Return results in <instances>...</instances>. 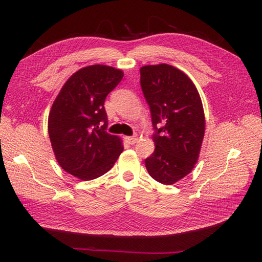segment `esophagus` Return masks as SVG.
Instances as JSON below:
<instances>
[{"mask_svg": "<svg viewBox=\"0 0 262 262\" xmlns=\"http://www.w3.org/2000/svg\"><path fill=\"white\" fill-rule=\"evenodd\" d=\"M126 142H128L129 144H136L137 141H138V137L137 136H133V137H126L125 138Z\"/></svg>", "mask_w": 262, "mask_h": 262, "instance_id": "esophagus-1", "label": "esophagus"}]
</instances>
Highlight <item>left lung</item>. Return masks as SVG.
I'll return each instance as SVG.
<instances>
[{
  "label": "left lung",
  "instance_id": "obj_1",
  "mask_svg": "<svg viewBox=\"0 0 262 262\" xmlns=\"http://www.w3.org/2000/svg\"><path fill=\"white\" fill-rule=\"evenodd\" d=\"M140 73L155 143L145 167L156 181L172 185L198 162L205 130L202 101L191 80L176 68L165 63L145 66Z\"/></svg>",
  "mask_w": 262,
  "mask_h": 262
}]
</instances>
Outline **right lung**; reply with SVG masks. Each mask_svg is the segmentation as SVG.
Returning a JSON list of instances; mask_svg holds the SVG:
<instances>
[{"label":"right lung","mask_w":262,"mask_h":262,"mask_svg":"<svg viewBox=\"0 0 262 262\" xmlns=\"http://www.w3.org/2000/svg\"><path fill=\"white\" fill-rule=\"evenodd\" d=\"M123 72L95 64L78 70L63 85L51 107L48 132L61 167L81 180L100 177L122 153L121 139L106 131L107 95Z\"/></svg>","instance_id":"right-lung-1"}]
</instances>
